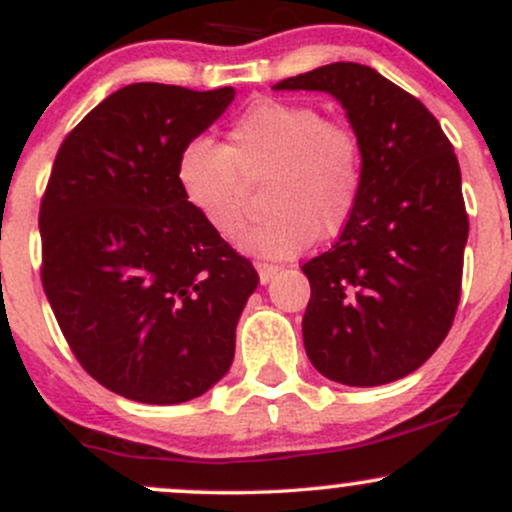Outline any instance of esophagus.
I'll use <instances>...</instances> for the list:
<instances>
[{
    "instance_id": "34e87169",
    "label": "esophagus",
    "mask_w": 512,
    "mask_h": 512,
    "mask_svg": "<svg viewBox=\"0 0 512 512\" xmlns=\"http://www.w3.org/2000/svg\"><path fill=\"white\" fill-rule=\"evenodd\" d=\"M255 269H257V274H260L262 284H269V281L274 279V274L279 272V267H276V264H269V262H255Z\"/></svg>"
}]
</instances>
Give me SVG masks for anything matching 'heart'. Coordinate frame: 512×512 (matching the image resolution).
Instances as JSON below:
<instances>
[{"label":"heart","mask_w":512,"mask_h":512,"mask_svg":"<svg viewBox=\"0 0 512 512\" xmlns=\"http://www.w3.org/2000/svg\"><path fill=\"white\" fill-rule=\"evenodd\" d=\"M267 178L269 211L238 238L240 248L284 260L315 238H334L354 219L363 156L354 129L308 103L257 98L228 127V146L209 137L180 149L175 180L190 209L214 233L236 236L250 182Z\"/></svg>","instance_id":"b5f03b06"}]
</instances>
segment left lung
I'll list each match as a JSON object with an SVG mask.
<instances>
[{"mask_svg": "<svg viewBox=\"0 0 512 512\" xmlns=\"http://www.w3.org/2000/svg\"><path fill=\"white\" fill-rule=\"evenodd\" d=\"M274 91L337 98L363 156L354 219L303 264L305 354L342 385L404 378L443 344L460 303L469 221L452 144L419 98L366 64H325Z\"/></svg>", "mask_w": 512, "mask_h": 512, "instance_id": "left-lung-1", "label": "left lung"}]
</instances>
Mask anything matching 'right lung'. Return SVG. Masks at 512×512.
I'll return each instance as SVG.
<instances>
[{
  "mask_svg": "<svg viewBox=\"0 0 512 512\" xmlns=\"http://www.w3.org/2000/svg\"><path fill=\"white\" fill-rule=\"evenodd\" d=\"M129 84L67 134L40 204L43 289L76 361L144 404L214 387L236 354L255 267L204 223L175 180L180 149L233 103Z\"/></svg>",
  "mask_w": 512,
  "mask_h": 512,
  "instance_id": "1",
  "label": "right lung"
}]
</instances>
